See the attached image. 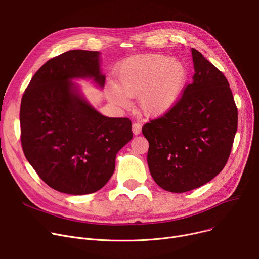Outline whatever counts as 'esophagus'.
<instances>
[{
  "label": "esophagus",
  "instance_id": "1",
  "mask_svg": "<svg viewBox=\"0 0 259 259\" xmlns=\"http://www.w3.org/2000/svg\"><path fill=\"white\" fill-rule=\"evenodd\" d=\"M132 131L135 135L140 134L142 132V124L141 123H137V122H134L132 124Z\"/></svg>",
  "mask_w": 259,
  "mask_h": 259
}]
</instances>
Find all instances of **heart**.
I'll return each instance as SVG.
<instances>
[{
    "label": "heart",
    "instance_id": "b5f03b06",
    "mask_svg": "<svg viewBox=\"0 0 259 259\" xmlns=\"http://www.w3.org/2000/svg\"><path fill=\"white\" fill-rule=\"evenodd\" d=\"M187 78V67L179 59L161 54L133 56L119 65L117 88L110 89V98L125 106V97H141L142 110L149 116H159L176 104Z\"/></svg>",
    "mask_w": 259,
    "mask_h": 259
}]
</instances>
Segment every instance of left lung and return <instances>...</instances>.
I'll use <instances>...</instances> for the list:
<instances>
[{
    "instance_id": "left-lung-1",
    "label": "left lung",
    "mask_w": 259,
    "mask_h": 259,
    "mask_svg": "<svg viewBox=\"0 0 259 259\" xmlns=\"http://www.w3.org/2000/svg\"><path fill=\"white\" fill-rule=\"evenodd\" d=\"M194 82L163 115L143 127L150 173L161 188L185 193L226 165L237 130V107L224 74L192 49Z\"/></svg>"
}]
</instances>
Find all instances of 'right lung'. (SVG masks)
I'll return each mask as SVG.
<instances>
[{
	"label": "right lung",
	"mask_w": 259,
	"mask_h": 259,
	"mask_svg": "<svg viewBox=\"0 0 259 259\" xmlns=\"http://www.w3.org/2000/svg\"><path fill=\"white\" fill-rule=\"evenodd\" d=\"M101 86L99 52L71 50L48 60L23 95L21 143L27 160L50 187L70 195L92 194L112 176L115 155L132 139L128 117H107L74 89L73 78Z\"/></svg>",
	"instance_id": "add662e5"
}]
</instances>
